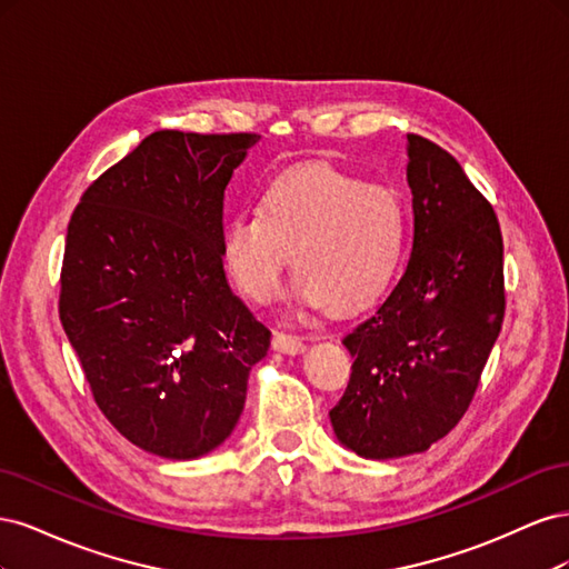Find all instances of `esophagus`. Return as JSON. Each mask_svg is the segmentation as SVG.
Here are the masks:
<instances>
[{
	"instance_id": "1",
	"label": "esophagus",
	"mask_w": 569,
	"mask_h": 569,
	"mask_svg": "<svg viewBox=\"0 0 569 569\" xmlns=\"http://www.w3.org/2000/svg\"><path fill=\"white\" fill-rule=\"evenodd\" d=\"M272 349H278L282 353H301L306 349V343L301 337L289 335V332H274L272 337Z\"/></svg>"
}]
</instances>
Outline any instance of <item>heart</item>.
I'll return each instance as SVG.
<instances>
[{
    "instance_id": "heart-1",
    "label": "heart",
    "mask_w": 569,
    "mask_h": 569,
    "mask_svg": "<svg viewBox=\"0 0 569 569\" xmlns=\"http://www.w3.org/2000/svg\"><path fill=\"white\" fill-rule=\"evenodd\" d=\"M406 244L408 206L393 187L311 166L274 178L258 213L228 220L222 258L239 289L268 303L282 291L291 253L299 297L343 313L380 295Z\"/></svg>"
}]
</instances>
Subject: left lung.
Here are the masks:
<instances>
[{"mask_svg": "<svg viewBox=\"0 0 569 569\" xmlns=\"http://www.w3.org/2000/svg\"><path fill=\"white\" fill-rule=\"evenodd\" d=\"M412 247L399 282L343 337L351 380L330 410L358 456L427 451L468 412L506 316L493 206L449 151L408 134Z\"/></svg>", "mask_w": 569, "mask_h": 569, "instance_id": "8db88e82", "label": "left lung"}]
</instances>
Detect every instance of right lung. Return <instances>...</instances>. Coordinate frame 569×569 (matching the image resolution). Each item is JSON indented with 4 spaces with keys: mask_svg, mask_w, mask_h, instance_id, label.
I'll return each instance as SVG.
<instances>
[{
    "mask_svg": "<svg viewBox=\"0 0 569 569\" xmlns=\"http://www.w3.org/2000/svg\"><path fill=\"white\" fill-rule=\"evenodd\" d=\"M258 140L151 132L68 222L63 332L104 418L161 458H199L230 437L270 347L222 270L226 189Z\"/></svg>",
    "mask_w": 569,
    "mask_h": 569,
    "instance_id": "add662e5",
    "label": "right lung"
}]
</instances>
